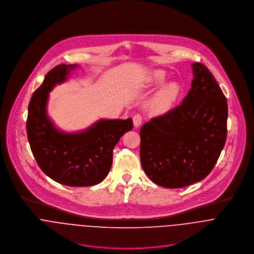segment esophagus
<instances>
[{"mask_svg": "<svg viewBox=\"0 0 254 254\" xmlns=\"http://www.w3.org/2000/svg\"><path fill=\"white\" fill-rule=\"evenodd\" d=\"M143 122V117L140 113H136L134 116H133V123H134V126L136 128H138Z\"/></svg>", "mask_w": 254, "mask_h": 254, "instance_id": "1", "label": "esophagus"}]
</instances>
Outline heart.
I'll return each mask as SVG.
<instances>
[{
    "mask_svg": "<svg viewBox=\"0 0 254 254\" xmlns=\"http://www.w3.org/2000/svg\"><path fill=\"white\" fill-rule=\"evenodd\" d=\"M152 79L155 83H160L165 79V73L161 70L153 73ZM180 92V88L176 83H170L165 85L156 96V105L160 109H166L170 107L177 99Z\"/></svg>",
    "mask_w": 254,
    "mask_h": 254,
    "instance_id": "obj_1",
    "label": "heart"
}]
</instances>
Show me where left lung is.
I'll use <instances>...</instances> for the list:
<instances>
[{
  "mask_svg": "<svg viewBox=\"0 0 254 254\" xmlns=\"http://www.w3.org/2000/svg\"><path fill=\"white\" fill-rule=\"evenodd\" d=\"M191 66V88L181 105L151 118L140 130L142 167L151 181L164 188L203 180L226 143L227 99L204 64Z\"/></svg>",
  "mask_w": 254,
  "mask_h": 254,
  "instance_id": "8db88e82",
  "label": "left lung"
}]
</instances>
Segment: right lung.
<instances>
[{
    "label": "right lung",
    "mask_w": 254,
    "mask_h": 254,
    "mask_svg": "<svg viewBox=\"0 0 254 254\" xmlns=\"http://www.w3.org/2000/svg\"><path fill=\"white\" fill-rule=\"evenodd\" d=\"M76 64H60L47 73L33 93L26 121L27 138L41 170L54 181L70 187H89L103 181L112 164L120 138L133 128L131 118L101 120L77 134L58 131L46 113L49 92L64 82Z\"/></svg>",
    "instance_id": "obj_1"
}]
</instances>
